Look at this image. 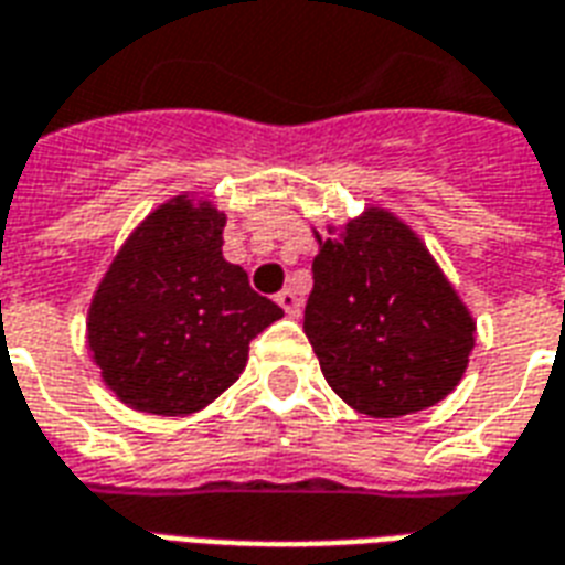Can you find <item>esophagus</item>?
<instances>
[{"label": "esophagus", "instance_id": "esophagus-1", "mask_svg": "<svg viewBox=\"0 0 565 565\" xmlns=\"http://www.w3.org/2000/svg\"><path fill=\"white\" fill-rule=\"evenodd\" d=\"M275 302L281 305L284 311H287V315H290V317L299 315V305H302V302H299V296H296V290H290V287L275 296Z\"/></svg>", "mask_w": 565, "mask_h": 565}]
</instances>
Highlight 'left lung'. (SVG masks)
Wrapping results in <instances>:
<instances>
[{
	"label": "left lung",
	"instance_id": "left-lung-1",
	"mask_svg": "<svg viewBox=\"0 0 565 565\" xmlns=\"http://www.w3.org/2000/svg\"><path fill=\"white\" fill-rule=\"evenodd\" d=\"M305 335L329 386L374 419L443 401L463 377L476 323L407 224L367 209L320 239Z\"/></svg>",
	"mask_w": 565,
	"mask_h": 565
}]
</instances>
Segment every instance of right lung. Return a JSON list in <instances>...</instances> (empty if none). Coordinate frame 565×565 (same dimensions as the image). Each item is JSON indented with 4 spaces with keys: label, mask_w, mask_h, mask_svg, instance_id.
I'll return each mask as SVG.
<instances>
[{
    "label": "right lung",
    "mask_w": 565,
    "mask_h": 565,
    "mask_svg": "<svg viewBox=\"0 0 565 565\" xmlns=\"http://www.w3.org/2000/svg\"><path fill=\"white\" fill-rule=\"evenodd\" d=\"M224 224L209 203L173 198L134 230L98 284L92 359L134 411L188 416L212 404L245 371L250 341L284 317L224 260Z\"/></svg>",
    "instance_id": "obj_1"
}]
</instances>
